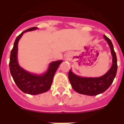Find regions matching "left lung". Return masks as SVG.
I'll use <instances>...</instances> for the list:
<instances>
[{
	"mask_svg": "<svg viewBox=\"0 0 124 124\" xmlns=\"http://www.w3.org/2000/svg\"><path fill=\"white\" fill-rule=\"evenodd\" d=\"M110 48L112 56V65L104 75L99 78H84L74 74L70 70L68 78L73 89L81 94L96 96L106 91L113 82L117 71V61L113 45L109 38L104 35Z\"/></svg>",
	"mask_w": 124,
	"mask_h": 124,
	"instance_id": "1",
	"label": "left lung"
}]
</instances>
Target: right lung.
Wrapping results in <instances>:
<instances>
[{
	"label": "right lung",
	"mask_w": 124,
	"mask_h": 124,
	"mask_svg": "<svg viewBox=\"0 0 124 124\" xmlns=\"http://www.w3.org/2000/svg\"><path fill=\"white\" fill-rule=\"evenodd\" d=\"M37 29V27H31L20 34L14 42V47L11 50L10 56V71L14 82L22 91L31 95L41 94L50 89L57 69L63 62L62 60L51 62L47 71L41 75L28 73L20 66L17 62L18 41L25 32Z\"/></svg>",
	"instance_id": "right-lung-1"
}]
</instances>
